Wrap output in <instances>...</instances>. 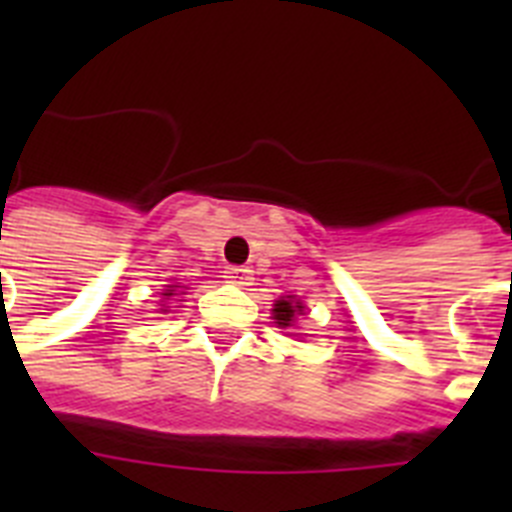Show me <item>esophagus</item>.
<instances>
[{"mask_svg": "<svg viewBox=\"0 0 512 512\" xmlns=\"http://www.w3.org/2000/svg\"><path fill=\"white\" fill-rule=\"evenodd\" d=\"M225 279H228L230 284H235V287H251L253 284V274L246 266H228V269H225Z\"/></svg>", "mask_w": 512, "mask_h": 512, "instance_id": "obj_1", "label": "esophagus"}]
</instances>
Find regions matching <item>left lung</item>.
Instances as JSON below:
<instances>
[{
    "label": "left lung",
    "instance_id": "8db88e82",
    "mask_svg": "<svg viewBox=\"0 0 512 512\" xmlns=\"http://www.w3.org/2000/svg\"><path fill=\"white\" fill-rule=\"evenodd\" d=\"M302 312H305V305H302L297 297L287 295V297H279V300L274 302V310H271V315H274V323H277L279 328H292Z\"/></svg>",
    "mask_w": 512,
    "mask_h": 512
}]
</instances>
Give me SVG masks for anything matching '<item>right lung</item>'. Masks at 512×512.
<instances>
[{
    "mask_svg": "<svg viewBox=\"0 0 512 512\" xmlns=\"http://www.w3.org/2000/svg\"><path fill=\"white\" fill-rule=\"evenodd\" d=\"M161 295H164V300H169V297H174L176 295V284L174 287H169V289H164V292H161ZM166 307V305H164ZM166 312V310H164Z\"/></svg>",
    "mask_w": 512,
    "mask_h": 512,
    "instance_id": "1",
    "label": "right lung"
}]
</instances>
